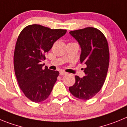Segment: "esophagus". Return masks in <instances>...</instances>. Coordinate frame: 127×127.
<instances>
[{
  "label": "esophagus",
  "instance_id": "1",
  "mask_svg": "<svg viewBox=\"0 0 127 127\" xmlns=\"http://www.w3.org/2000/svg\"><path fill=\"white\" fill-rule=\"evenodd\" d=\"M59 74H60V75H67V73L66 72H64V71H61L59 72Z\"/></svg>",
  "mask_w": 127,
  "mask_h": 127
}]
</instances>
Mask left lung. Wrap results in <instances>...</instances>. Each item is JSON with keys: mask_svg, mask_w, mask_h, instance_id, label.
I'll list each match as a JSON object with an SVG mask.
<instances>
[{"mask_svg": "<svg viewBox=\"0 0 127 127\" xmlns=\"http://www.w3.org/2000/svg\"><path fill=\"white\" fill-rule=\"evenodd\" d=\"M69 34L79 44L80 63L86 65L85 76H75L69 92L76 98L88 100L99 92L104 83L109 63L108 42L100 30L92 27L71 31Z\"/></svg>", "mask_w": 127, "mask_h": 127, "instance_id": "obj_1", "label": "left lung"}]
</instances>
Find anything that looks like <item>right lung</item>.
<instances>
[{
	"label": "right lung",
	"instance_id": "add662e5",
	"mask_svg": "<svg viewBox=\"0 0 127 127\" xmlns=\"http://www.w3.org/2000/svg\"><path fill=\"white\" fill-rule=\"evenodd\" d=\"M66 30H52L40 25H31L20 33L14 54V67L17 81L25 96L35 102L45 100L59 76L41 63L54 43L65 35Z\"/></svg>",
	"mask_w": 127,
	"mask_h": 127
}]
</instances>
